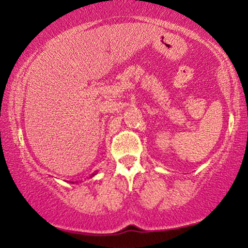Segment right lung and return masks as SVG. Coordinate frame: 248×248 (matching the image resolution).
<instances>
[{
	"label": "right lung",
	"mask_w": 248,
	"mask_h": 248,
	"mask_svg": "<svg viewBox=\"0 0 248 248\" xmlns=\"http://www.w3.org/2000/svg\"><path fill=\"white\" fill-rule=\"evenodd\" d=\"M94 175H96V172H94V173H92V174H91V176H90V177H93ZM70 183H72V184H74V182H70ZM76 183H77V182H76Z\"/></svg>",
	"instance_id": "right-lung-1"
}]
</instances>
